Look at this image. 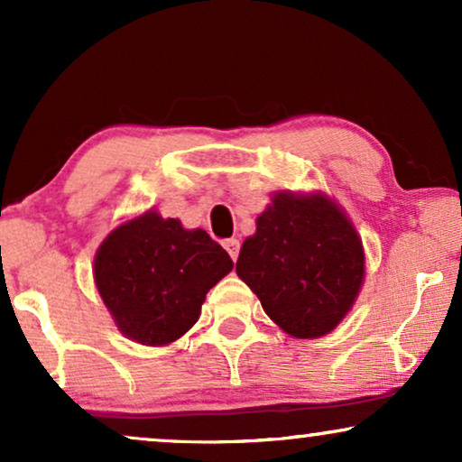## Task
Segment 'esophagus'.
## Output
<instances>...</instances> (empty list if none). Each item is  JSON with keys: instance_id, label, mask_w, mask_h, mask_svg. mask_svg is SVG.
I'll list each match as a JSON object with an SVG mask.
<instances>
[{"instance_id": "34e87169", "label": "esophagus", "mask_w": 462, "mask_h": 462, "mask_svg": "<svg viewBox=\"0 0 462 462\" xmlns=\"http://www.w3.org/2000/svg\"><path fill=\"white\" fill-rule=\"evenodd\" d=\"M225 250L229 252V256L233 258V261H237V254H239V239L231 237V239H225Z\"/></svg>"}]
</instances>
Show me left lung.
I'll use <instances>...</instances> for the list:
<instances>
[{
    "label": "left lung",
    "mask_w": 462,
    "mask_h": 462,
    "mask_svg": "<svg viewBox=\"0 0 462 462\" xmlns=\"http://www.w3.org/2000/svg\"><path fill=\"white\" fill-rule=\"evenodd\" d=\"M239 250L237 275L264 313L294 338L337 328L364 283L356 226L324 193H275Z\"/></svg>",
    "instance_id": "left-lung-1"
}]
</instances>
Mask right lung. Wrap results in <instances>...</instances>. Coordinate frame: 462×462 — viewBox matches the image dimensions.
Instances as JSON below:
<instances>
[{
    "label": "right lung",
    "instance_id": "add662e5",
    "mask_svg": "<svg viewBox=\"0 0 462 462\" xmlns=\"http://www.w3.org/2000/svg\"><path fill=\"white\" fill-rule=\"evenodd\" d=\"M231 269V256L204 229L189 231L155 210L113 229L94 256V282L117 328L149 346L180 338Z\"/></svg>",
    "mask_w": 462,
    "mask_h": 462
}]
</instances>
